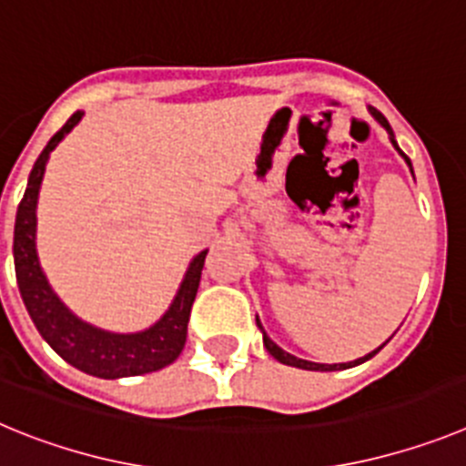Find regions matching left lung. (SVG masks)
I'll use <instances>...</instances> for the list:
<instances>
[{"mask_svg":"<svg viewBox=\"0 0 466 466\" xmlns=\"http://www.w3.org/2000/svg\"><path fill=\"white\" fill-rule=\"evenodd\" d=\"M371 114L373 116H376V121L380 123L382 127H385L387 133H390V139H392V144L394 147H397V142H394V133H392V127H390V123H387V118L382 116L380 111L378 109H373L371 106ZM397 151L399 154H401V149H399L397 147ZM403 158H406V154H401ZM406 163H409L410 166V160L406 158ZM257 324H258V319H257ZM258 327H261V324H258ZM261 331H263V327H261ZM263 345H266V350H268L270 355L275 357V360L278 361H282V364H287V366H296V369H306V371H340V369H350V366H357V364H364L366 360H371L373 355H378V352H380L382 350V343L380 348L378 350H373V352H369V355L366 357H361V360H355V361H348V364H315V361H306V360H299V357H294V355H289V352H284L282 348H278V345L273 343V340L268 339V336H266V331H263Z\"/></svg>","mask_w":466,"mask_h":466,"instance_id":"8db88e82","label":"left lung"}]
</instances>
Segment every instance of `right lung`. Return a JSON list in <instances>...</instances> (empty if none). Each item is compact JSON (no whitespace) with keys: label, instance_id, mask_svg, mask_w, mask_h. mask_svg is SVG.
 <instances>
[{"label":"right lung","instance_id":"add662e5","mask_svg":"<svg viewBox=\"0 0 466 466\" xmlns=\"http://www.w3.org/2000/svg\"><path fill=\"white\" fill-rule=\"evenodd\" d=\"M84 111H76L67 123L51 137L46 149L41 151L35 167L30 172V182L18 205L14 230V258L15 278H18L20 296L25 308L30 312L32 322L39 329L48 345L57 355L69 361L81 371L97 378H126L142 376V373L158 371L163 366L172 364L179 357L187 343L188 317H191L193 300L198 294V284L203 275L208 249L193 258L191 268L182 282L170 310L163 315L158 324L142 333H106L100 329L84 324L60 303L46 278L39 268V258L35 249L36 230V196H39L41 179L46 170L48 154L57 147V142L81 121Z\"/></svg>","mask_w":466,"mask_h":466}]
</instances>
